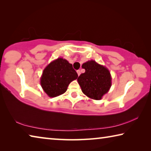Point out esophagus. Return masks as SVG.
I'll return each instance as SVG.
<instances>
[{"label":"esophagus","instance_id":"esophagus-1","mask_svg":"<svg viewBox=\"0 0 151 151\" xmlns=\"http://www.w3.org/2000/svg\"><path fill=\"white\" fill-rule=\"evenodd\" d=\"M76 72H77L78 75V76H80V75H81V70H78L77 71H76Z\"/></svg>","mask_w":151,"mask_h":151}]
</instances>
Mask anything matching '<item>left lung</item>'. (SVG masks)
<instances>
[{"label": "left lung", "mask_w": 151, "mask_h": 151, "mask_svg": "<svg viewBox=\"0 0 151 151\" xmlns=\"http://www.w3.org/2000/svg\"><path fill=\"white\" fill-rule=\"evenodd\" d=\"M85 72L77 79L83 93L89 98L100 100L108 93L111 86V76L108 68L94 60H88L83 64Z\"/></svg>", "instance_id": "left-lung-1"}]
</instances>
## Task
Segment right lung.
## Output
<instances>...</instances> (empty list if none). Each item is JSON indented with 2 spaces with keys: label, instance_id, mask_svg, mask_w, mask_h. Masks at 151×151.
<instances>
[{
  "label": "right lung",
  "instance_id": "1",
  "mask_svg": "<svg viewBox=\"0 0 151 151\" xmlns=\"http://www.w3.org/2000/svg\"><path fill=\"white\" fill-rule=\"evenodd\" d=\"M77 77L72 64L63 58H58L43 70L40 85L48 96L56 97L65 93L68 85Z\"/></svg>",
  "mask_w": 151,
  "mask_h": 151
}]
</instances>
